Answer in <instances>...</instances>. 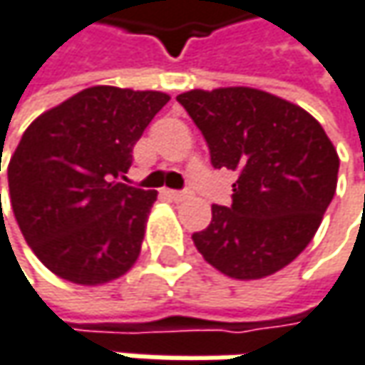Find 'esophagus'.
<instances>
[{
	"instance_id": "34e87169",
	"label": "esophagus",
	"mask_w": 365,
	"mask_h": 365,
	"mask_svg": "<svg viewBox=\"0 0 365 365\" xmlns=\"http://www.w3.org/2000/svg\"><path fill=\"white\" fill-rule=\"evenodd\" d=\"M166 195L170 197V199H172V201H182V199H187V197H189V193H187V191H166Z\"/></svg>"
}]
</instances>
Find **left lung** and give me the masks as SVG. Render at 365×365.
I'll return each mask as SVG.
<instances>
[{
    "mask_svg": "<svg viewBox=\"0 0 365 365\" xmlns=\"http://www.w3.org/2000/svg\"><path fill=\"white\" fill-rule=\"evenodd\" d=\"M210 147L214 168L239 174L232 203L212 205L193 235L216 270L255 280L289 266L314 239L336 191L339 155L303 108L251 87L180 93Z\"/></svg>",
    "mask_w": 365,
    "mask_h": 365,
    "instance_id": "obj_1",
    "label": "left lung"
}]
</instances>
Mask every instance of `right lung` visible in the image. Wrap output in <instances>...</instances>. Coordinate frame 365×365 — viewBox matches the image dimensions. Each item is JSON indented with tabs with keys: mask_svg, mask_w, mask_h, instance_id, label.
Instances as JSON below:
<instances>
[{
	"mask_svg": "<svg viewBox=\"0 0 365 365\" xmlns=\"http://www.w3.org/2000/svg\"><path fill=\"white\" fill-rule=\"evenodd\" d=\"M168 99L160 91L89 87L24 130L8 164L14 216L43 266L60 278L103 284L137 262L158 193L122 178L133 147Z\"/></svg>",
	"mask_w": 365,
	"mask_h": 365,
	"instance_id": "right-lung-1",
	"label": "right lung"
}]
</instances>
